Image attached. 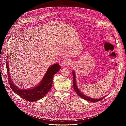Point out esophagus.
Returning a JSON list of instances; mask_svg holds the SVG:
<instances>
[{"label": "esophagus", "mask_w": 126, "mask_h": 126, "mask_svg": "<svg viewBox=\"0 0 126 126\" xmlns=\"http://www.w3.org/2000/svg\"><path fill=\"white\" fill-rule=\"evenodd\" d=\"M70 64V61L68 59H66L62 63V65L64 66H68Z\"/></svg>", "instance_id": "obj_1"}]
</instances>
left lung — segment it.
Segmentation results:
<instances>
[{
	"label": "left lung",
	"instance_id": "left-lung-1",
	"mask_svg": "<svg viewBox=\"0 0 126 126\" xmlns=\"http://www.w3.org/2000/svg\"><path fill=\"white\" fill-rule=\"evenodd\" d=\"M72 74L73 76V87H74V90L76 91V93L81 98L84 99L85 100H87L88 101H90L91 102H97L102 100V99H103L104 97H105L106 96H107V95H106V96H104L103 97H102L101 98H99V99H94V98L89 97V96L85 95L84 94H83L80 90L78 89V86L77 85V84H76L77 82H76V74L74 70H73V71H72Z\"/></svg>",
	"mask_w": 126,
	"mask_h": 126
}]
</instances>
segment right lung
<instances>
[{"label":"right lung","mask_w":126,"mask_h":126,"mask_svg":"<svg viewBox=\"0 0 126 126\" xmlns=\"http://www.w3.org/2000/svg\"><path fill=\"white\" fill-rule=\"evenodd\" d=\"M7 59H8L7 56ZM8 60L6 61V67L8 75V82L10 87L14 93L20 96L24 100L29 102H35L40 100L43 98L51 89L53 78L55 74H56L60 70L61 67L56 63L50 66L45 75L42 78V81L35 87L31 89H20L15 84H14L11 78L9 73V67L8 63Z\"/></svg>","instance_id":"obj_1"}]
</instances>
